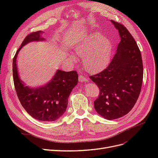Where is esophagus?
I'll return each instance as SVG.
<instances>
[{
	"label": "esophagus",
	"instance_id": "34e87169",
	"mask_svg": "<svg viewBox=\"0 0 158 158\" xmlns=\"http://www.w3.org/2000/svg\"><path fill=\"white\" fill-rule=\"evenodd\" d=\"M78 79H79L80 82H86V81L88 80L86 76H85V75H83V74H80L79 76Z\"/></svg>",
	"mask_w": 158,
	"mask_h": 158
}]
</instances>
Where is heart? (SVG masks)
Masks as SVG:
<instances>
[{
  "mask_svg": "<svg viewBox=\"0 0 158 158\" xmlns=\"http://www.w3.org/2000/svg\"><path fill=\"white\" fill-rule=\"evenodd\" d=\"M73 49L78 55L83 56L85 68L95 72L108 64L111 56L112 45L108 38L94 33L78 41Z\"/></svg>",
  "mask_w": 158,
  "mask_h": 158,
  "instance_id": "b5f03b06",
  "label": "heart"
}]
</instances>
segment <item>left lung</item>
<instances>
[{
    "mask_svg": "<svg viewBox=\"0 0 158 158\" xmlns=\"http://www.w3.org/2000/svg\"><path fill=\"white\" fill-rule=\"evenodd\" d=\"M111 21L121 37L117 52L106 69L89 76L99 89L94 108L108 120L131 111L139 97L143 80L141 52L135 39L121 23Z\"/></svg>",
    "mask_w": 158,
    "mask_h": 158,
    "instance_id": "obj_1",
    "label": "left lung"
}]
</instances>
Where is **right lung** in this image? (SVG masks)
<instances>
[{
	"label": "right lung",
	"mask_w": 158,
	"mask_h": 158,
	"mask_svg": "<svg viewBox=\"0 0 158 158\" xmlns=\"http://www.w3.org/2000/svg\"><path fill=\"white\" fill-rule=\"evenodd\" d=\"M43 31H37L28 34L23 40L13 59V80L18 98L23 107L33 118L41 121H54L65 112L68 99L72 90L78 82L75 70L56 71L55 75L44 86L30 88L25 86L18 77L16 58L22 47L33 41H43Z\"/></svg>",
	"instance_id": "obj_1"
}]
</instances>
